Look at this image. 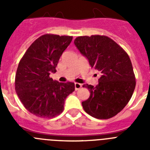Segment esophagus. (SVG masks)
Returning a JSON list of instances; mask_svg holds the SVG:
<instances>
[{
    "mask_svg": "<svg viewBox=\"0 0 150 150\" xmlns=\"http://www.w3.org/2000/svg\"><path fill=\"white\" fill-rule=\"evenodd\" d=\"M74 86H75V90L77 91V90L80 89L82 88V84L80 83H74Z\"/></svg>",
    "mask_w": 150,
    "mask_h": 150,
    "instance_id": "esophagus-1",
    "label": "esophagus"
}]
</instances>
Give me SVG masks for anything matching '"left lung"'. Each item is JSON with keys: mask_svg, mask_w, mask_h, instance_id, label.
<instances>
[{"mask_svg": "<svg viewBox=\"0 0 150 150\" xmlns=\"http://www.w3.org/2000/svg\"><path fill=\"white\" fill-rule=\"evenodd\" d=\"M74 44L91 67L101 74L95 87L83 86L90 91L89 98L82 102L83 109L99 120L113 117L127 105L136 86L129 56L107 36H81L75 39Z\"/></svg>", "mask_w": 150, "mask_h": 150, "instance_id": "left-lung-1", "label": "left lung"}]
</instances>
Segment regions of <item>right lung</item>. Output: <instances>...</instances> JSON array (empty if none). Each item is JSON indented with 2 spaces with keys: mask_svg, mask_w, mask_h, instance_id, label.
Returning a JSON list of instances; mask_svg holds the SVG:
<instances>
[{
  "mask_svg": "<svg viewBox=\"0 0 150 150\" xmlns=\"http://www.w3.org/2000/svg\"><path fill=\"white\" fill-rule=\"evenodd\" d=\"M72 39L71 36L42 35L29 46L18 63L15 89L30 113L50 119L63 112L66 98L75 90L74 83L54 81L50 74L56 72L59 59Z\"/></svg>",
  "mask_w": 150,
  "mask_h": 150,
  "instance_id": "right-lung-1",
  "label": "right lung"
}]
</instances>
